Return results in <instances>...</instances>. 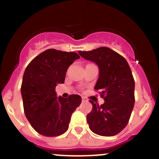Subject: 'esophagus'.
<instances>
[{"label":"esophagus","mask_w":159,"mask_h":159,"mask_svg":"<svg viewBox=\"0 0 159 159\" xmlns=\"http://www.w3.org/2000/svg\"><path fill=\"white\" fill-rule=\"evenodd\" d=\"M81 99H82V102H85V101H86V99L84 98V97H82V98H81Z\"/></svg>","instance_id":"obj_1"}]
</instances>
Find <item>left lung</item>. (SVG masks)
Wrapping results in <instances>:
<instances>
[{
	"label": "left lung",
	"mask_w": 159,
	"mask_h": 159,
	"mask_svg": "<svg viewBox=\"0 0 159 159\" xmlns=\"http://www.w3.org/2000/svg\"><path fill=\"white\" fill-rule=\"evenodd\" d=\"M86 60L95 63L99 75L94 89L100 90L103 105L92 101L88 114L89 129L102 136L118 134L127 125L134 104V81L127 61L107 47L78 51Z\"/></svg>",
	"instance_id": "obj_1"
}]
</instances>
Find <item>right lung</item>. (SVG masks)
Wrapping results in <instances>:
<instances>
[{
  "label": "right lung",
  "instance_id": "add662e5",
  "mask_svg": "<svg viewBox=\"0 0 159 159\" xmlns=\"http://www.w3.org/2000/svg\"><path fill=\"white\" fill-rule=\"evenodd\" d=\"M80 56L75 52L46 50L30 62L25 70L21 92L24 110L34 129L54 137L68 129L70 117L81 102L78 94L57 98L55 87L65 82L68 67Z\"/></svg>",
  "mask_w": 159,
  "mask_h": 159
}]
</instances>
